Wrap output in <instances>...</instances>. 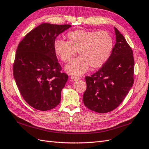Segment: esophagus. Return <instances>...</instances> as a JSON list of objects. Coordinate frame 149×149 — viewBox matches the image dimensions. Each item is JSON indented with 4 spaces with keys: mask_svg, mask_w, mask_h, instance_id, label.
Instances as JSON below:
<instances>
[{
    "mask_svg": "<svg viewBox=\"0 0 149 149\" xmlns=\"http://www.w3.org/2000/svg\"><path fill=\"white\" fill-rule=\"evenodd\" d=\"M71 79L72 81H77L78 80H79V77H76V76H71Z\"/></svg>",
    "mask_w": 149,
    "mask_h": 149,
    "instance_id": "1",
    "label": "esophagus"
}]
</instances>
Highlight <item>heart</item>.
<instances>
[{"label":"heart","instance_id":"b5f03b06","mask_svg":"<svg viewBox=\"0 0 149 149\" xmlns=\"http://www.w3.org/2000/svg\"><path fill=\"white\" fill-rule=\"evenodd\" d=\"M68 41L56 39L54 50L61 61H69L77 51L78 57L65 65L69 74L81 75L91 69L101 67L108 58L113 49V39L106 31H85L78 29L68 34Z\"/></svg>","mask_w":149,"mask_h":149}]
</instances>
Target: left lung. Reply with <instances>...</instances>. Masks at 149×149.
<instances>
[{"instance_id":"obj_1","label":"left lung","mask_w":149,"mask_h":149,"mask_svg":"<svg viewBox=\"0 0 149 149\" xmlns=\"http://www.w3.org/2000/svg\"><path fill=\"white\" fill-rule=\"evenodd\" d=\"M114 29L116 42L110 57L100 70L85 77L84 103L91 110L100 113L118 107L134 83L133 51L123 35L117 28Z\"/></svg>"}]
</instances>
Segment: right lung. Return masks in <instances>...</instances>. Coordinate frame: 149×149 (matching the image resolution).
I'll return each mask as SVG.
<instances>
[{
  "mask_svg": "<svg viewBox=\"0 0 149 149\" xmlns=\"http://www.w3.org/2000/svg\"><path fill=\"white\" fill-rule=\"evenodd\" d=\"M71 27L44 23L29 32L18 46L14 78L24 100L37 110H49L60 103L68 76L61 72L54 42Z\"/></svg>",
  "mask_w": 149,
  "mask_h": 149,
  "instance_id": "right-lung-1",
  "label": "right lung"
}]
</instances>
